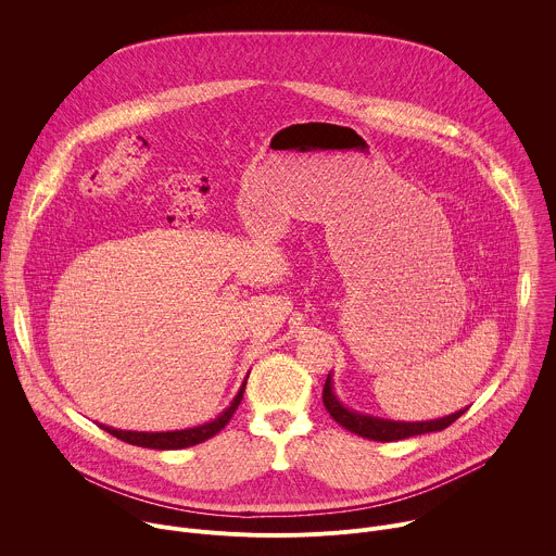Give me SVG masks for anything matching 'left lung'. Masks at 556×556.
Wrapping results in <instances>:
<instances>
[{
	"label": "left lung",
	"mask_w": 556,
	"mask_h": 556,
	"mask_svg": "<svg viewBox=\"0 0 556 556\" xmlns=\"http://www.w3.org/2000/svg\"><path fill=\"white\" fill-rule=\"evenodd\" d=\"M324 405L328 409V414L348 431L367 438V440H376V442H393V440H403V438H412V435H422V433H433V431H442L448 425H453L466 409H459L451 416L444 418H435V420H422V422H399V420H384L378 416H367L361 412H354L350 407H345L339 395L334 393V384H332V374H328L326 387H324Z\"/></svg>",
	"instance_id": "8db88e82"
}]
</instances>
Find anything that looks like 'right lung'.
Listing matches in <instances>:
<instances>
[{"label": "right lung", "instance_id": "add662e5", "mask_svg": "<svg viewBox=\"0 0 556 556\" xmlns=\"http://www.w3.org/2000/svg\"><path fill=\"white\" fill-rule=\"evenodd\" d=\"M247 378H244L240 391H237V395L230 401V405L215 420H208V422L191 427V429H178V431H123V429H114V427H105V425H99V427L103 431H108L110 435H114V438H118V440H123L127 444H134V446L157 448V451L187 448V446H193V444H200V442L213 438L215 433H219L226 427V422L232 418L237 405L242 403V395H244V389H247Z\"/></svg>", "mask_w": 556, "mask_h": 556}]
</instances>
